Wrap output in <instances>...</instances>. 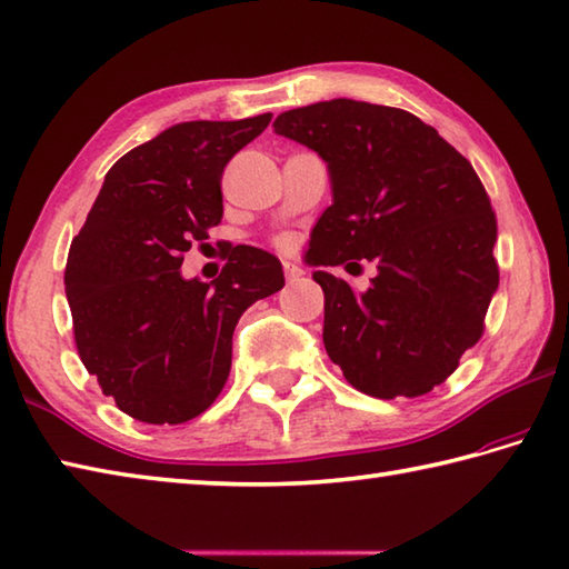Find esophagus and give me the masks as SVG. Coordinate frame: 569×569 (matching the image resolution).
<instances>
[{"instance_id": "obj_1", "label": "esophagus", "mask_w": 569, "mask_h": 569, "mask_svg": "<svg viewBox=\"0 0 569 569\" xmlns=\"http://www.w3.org/2000/svg\"><path fill=\"white\" fill-rule=\"evenodd\" d=\"M305 274V270L299 264H295V262H284V277H287V282H295V280H299V277Z\"/></svg>"}]
</instances>
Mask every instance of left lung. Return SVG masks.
Masks as SVG:
<instances>
[{"label":"left lung","instance_id":"left-lung-1","mask_svg":"<svg viewBox=\"0 0 569 569\" xmlns=\"http://www.w3.org/2000/svg\"><path fill=\"white\" fill-rule=\"evenodd\" d=\"M274 133L329 170L331 206L307 250L329 359L377 399L428 393L483 335L498 289L496 216L473 166L421 118L367 101L284 111ZM361 256L378 262L367 293L326 272Z\"/></svg>","mask_w":569,"mask_h":569}]
</instances>
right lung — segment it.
Here are the masks:
<instances>
[{"instance_id":"right-lung-1","label":"right lung","mask_w":569,"mask_h":569,"mask_svg":"<svg viewBox=\"0 0 569 569\" xmlns=\"http://www.w3.org/2000/svg\"><path fill=\"white\" fill-rule=\"evenodd\" d=\"M272 113L186 121L118 158L73 238L67 299L83 367L143 423H186L218 399L244 309L284 287L282 262L250 244L216 282L186 280L183 252L222 220V170Z\"/></svg>"}]
</instances>
